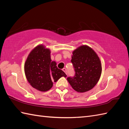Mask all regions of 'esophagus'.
<instances>
[{
	"mask_svg": "<svg viewBox=\"0 0 129 129\" xmlns=\"http://www.w3.org/2000/svg\"><path fill=\"white\" fill-rule=\"evenodd\" d=\"M62 71H63V72H64L65 73V74H66L67 75V69H66V68H63V69H62Z\"/></svg>",
	"mask_w": 129,
	"mask_h": 129,
	"instance_id": "1",
	"label": "esophagus"
}]
</instances>
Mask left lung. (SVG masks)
Returning a JSON list of instances; mask_svg holds the SVG:
<instances>
[{
    "instance_id": "left-lung-1",
    "label": "left lung",
    "mask_w": 129,
    "mask_h": 129,
    "mask_svg": "<svg viewBox=\"0 0 129 129\" xmlns=\"http://www.w3.org/2000/svg\"><path fill=\"white\" fill-rule=\"evenodd\" d=\"M71 60L75 75L67 80L75 91L84 92L95 86L101 74V65L99 57L92 49L86 45L80 46L73 51Z\"/></svg>"
}]
</instances>
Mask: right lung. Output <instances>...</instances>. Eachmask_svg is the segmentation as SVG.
I'll return each instance as SVG.
<instances>
[{"label":"right lung","instance_id":"obj_1","mask_svg":"<svg viewBox=\"0 0 129 129\" xmlns=\"http://www.w3.org/2000/svg\"><path fill=\"white\" fill-rule=\"evenodd\" d=\"M56 63L51 61L50 51L42 45L37 46L27 58L24 71L27 80L31 85L41 91H46L56 82L67 75L56 67Z\"/></svg>","mask_w":129,"mask_h":129}]
</instances>
